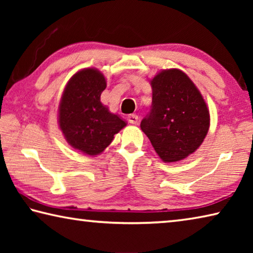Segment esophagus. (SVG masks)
Segmentation results:
<instances>
[{
    "mask_svg": "<svg viewBox=\"0 0 253 253\" xmlns=\"http://www.w3.org/2000/svg\"><path fill=\"white\" fill-rule=\"evenodd\" d=\"M127 119H128V122H129L130 124H132V125H136L137 123H138V116H137V115H129V116L127 117Z\"/></svg>",
    "mask_w": 253,
    "mask_h": 253,
    "instance_id": "34e87169",
    "label": "esophagus"
}]
</instances>
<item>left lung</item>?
<instances>
[{
  "label": "left lung",
  "mask_w": 253,
  "mask_h": 253,
  "mask_svg": "<svg viewBox=\"0 0 253 253\" xmlns=\"http://www.w3.org/2000/svg\"><path fill=\"white\" fill-rule=\"evenodd\" d=\"M151 85L152 109L140 128L163 162L182 161L201 146L208 134L207 102L193 81L179 69L162 70Z\"/></svg>",
  "instance_id": "8db88e82"
}]
</instances>
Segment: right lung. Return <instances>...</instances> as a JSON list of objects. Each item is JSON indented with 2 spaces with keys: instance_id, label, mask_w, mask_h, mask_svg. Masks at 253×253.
Wrapping results in <instances>:
<instances>
[{
  "instance_id": "add662e5",
  "label": "right lung",
  "mask_w": 253,
  "mask_h": 253,
  "mask_svg": "<svg viewBox=\"0 0 253 253\" xmlns=\"http://www.w3.org/2000/svg\"><path fill=\"white\" fill-rule=\"evenodd\" d=\"M105 76L95 68L71 77L59 105V127L68 144L89 156H96L113 142L114 135L127 125L101 104Z\"/></svg>"
}]
</instances>
